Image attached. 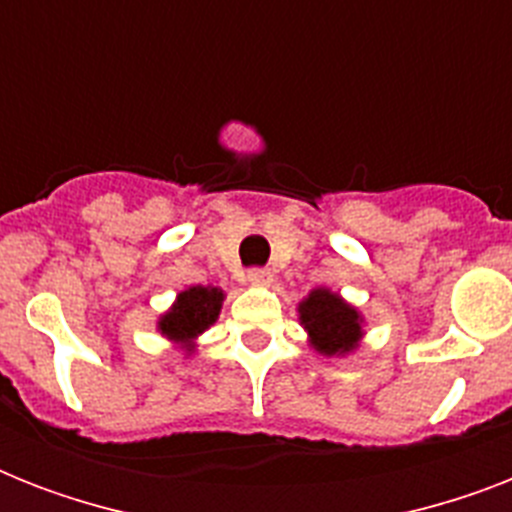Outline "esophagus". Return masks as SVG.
<instances>
[{
    "label": "esophagus",
    "mask_w": 512,
    "mask_h": 512,
    "mask_svg": "<svg viewBox=\"0 0 512 512\" xmlns=\"http://www.w3.org/2000/svg\"><path fill=\"white\" fill-rule=\"evenodd\" d=\"M249 281H252V284H271L273 273L268 271V268H252V271H249Z\"/></svg>",
    "instance_id": "obj_1"
}]
</instances>
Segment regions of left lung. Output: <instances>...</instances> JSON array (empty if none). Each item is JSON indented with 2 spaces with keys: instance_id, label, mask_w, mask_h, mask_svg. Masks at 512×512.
Instances as JSON below:
<instances>
[{
  "instance_id": "8db88e82",
  "label": "left lung",
  "mask_w": 512,
  "mask_h": 512,
  "mask_svg": "<svg viewBox=\"0 0 512 512\" xmlns=\"http://www.w3.org/2000/svg\"><path fill=\"white\" fill-rule=\"evenodd\" d=\"M300 324L308 332L313 350L324 356H345L364 337V319L350 303L327 287L313 289L300 303Z\"/></svg>"
}]
</instances>
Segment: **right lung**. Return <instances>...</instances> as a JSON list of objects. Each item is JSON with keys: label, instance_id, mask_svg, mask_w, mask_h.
Segmentation results:
<instances>
[{"label": "right lung", "instance_id": "obj_1", "mask_svg": "<svg viewBox=\"0 0 512 512\" xmlns=\"http://www.w3.org/2000/svg\"><path fill=\"white\" fill-rule=\"evenodd\" d=\"M223 289L217 287H188L183 289L172 308L159 319V332L167 340L180 342L185 350L193 348V340L207 332L223 308Z\"/></svg>", "mask_w": 512, "mask_h": 512}]
</instances>
